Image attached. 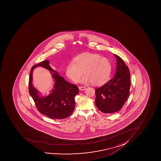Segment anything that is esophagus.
I'll return each instance as SVG.
<instances>
[{
  "mask_svg": "<svg viewBox=\"0 0 161 161\" xmlns=\"http://www.w3.org/2000/svg\"><path fill=\"white\" fill-rule=\"evenodd\" d=\"M79 88L80 90H82V91H83V90L86 89V87H85V86H79Z\"/></svg>",
  "mask_w": 161,
  "mask_h": 161,
  "instance_id": "1",
  "label": "esophagus"
}]
</instances>
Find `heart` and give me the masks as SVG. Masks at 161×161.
<instances>
[{
	"instance_id": "heart-1",
	"label": "heart",
	"mask_w": 161,
	"mask_h": 161,
	"mask_svg": "<svg viewBox=\"0 0 161 161\" xmlns=\"http://www.w3.org/2000/svg\"><path fill=\"white\" fill-rule=\"evenodd\" d=\"M111 70V64L108 58L99 54L85 53L76 56L74 63L68 64L65 73L69 79L78 83L84 71L82 82H92L94 86H100L108 81Z\"/></svg>"
}]
</instances>
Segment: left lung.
Listing matches in <instances>:
<instances>
[{
	"label": "left lung",
	"mask_w": 161,
	"mask_h": 161,
	"mask_svg": "<svg viewBox=\"0 0 161 161\" xmlns=\"http://www.w3.org/2000/svg\"><path fill=\"white\" fill-rule=\"evenodd\" d=\"M116 57V72L114 78L96 89L95 103L104 113H113L121 110L129 97L130 89V72L124 61Z\"/></svg>",
	"instance_id": "left-lung-1"
}]
</instances>
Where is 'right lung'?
Returning <instances> with one entry per match:
<instances>
[{
	"label": "right lung",
	"mask_w": 161,
	"mask_h": 161,
	"mask_svg": "<svg viewBox=\"0 0 161 161\" xmlns=\"http://www.w3.org/2000/svg\"><path fill=\"white\" fill-rule=\"evenodd\" d=\"M49 61L45 60L35 64L31 69L29 80V93L35 103L37 110L42 114L52 119H64L70 116L75 109V96L79 93L76 85L69 83L49 65ZM38 66L53 71L55 84L52 92L46 97H40L32 85V72Z\"/></svg>",
	"instance_id": "add662e5"
}]
</instances>
